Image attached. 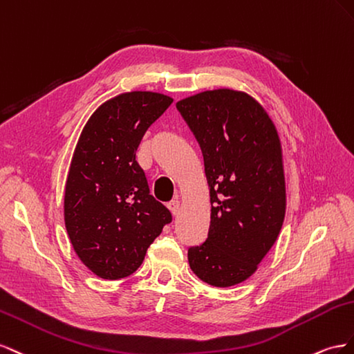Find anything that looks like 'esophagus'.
I'll return each instance as SVG.
<instances>
[{
	"mask_svg": "<svg viewBox=\"0 0 354 354\" xmlns=\"http://www.w3.org/2000/svg\"><path fill=\"white\" fill-rule=\"evenodd\" d=\"M167 207H169V210L171 212V214L176 215L178 212H179V207H180L179 200H171V201H169V203H167Z\"/></svg>",
	"mask_w": 354,
	"mask_h": 354,
	"instance_id": "esophagus-1",
	"label": "esophagus"
}]
</instances>
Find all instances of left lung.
I'll list each match as a JSON object with an SVG mask.
<instances>
[{
  "instance_id": "1",
  "label": "left lung",
  "mask_w": 354,
  "mask_h": 354,
  "mask_svg": "<svg viewBox=\"0 0 354 354\" xmlns=\"http://www.w3.org/2000/svg\"><path fill=\"white\" fill-rule=\"evenodd\" d=\"M176 108L203 153L212 205L207 239L188 249L189 267L212 286L239 285L257 271L283 225L279 133L261 104L237 90H206Z\"/></svg>"
}]
</instances>
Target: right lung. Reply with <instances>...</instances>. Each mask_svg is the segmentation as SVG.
Instances as JSON below:
<instances>
[{"label": "right lung", "instance_id": "1", "mask_svg": "<svg viewBox=\"0 0 354 354\" xmlns=\"http://www.w3.org/2000/svg\"><path fill=\"white\" fill-rule=\"evenodd\" d=\"M171 102L156 92L121 93L100 105L80 135L65 185V227L78 258L100 279L133 274L171 221L136 161L148 127Z\"/></svg>", "mask_w": 354, "mask_h": 354}]
</instances>
